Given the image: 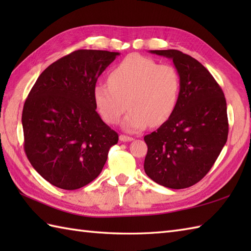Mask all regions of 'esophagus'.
I'll return each instance as SVG.
<instances>
[{"instance_id": "esophagus-1", "label": "esophagus", "mask_w": 251, "mask_h": 251, "mask_svg": "<svg viewBox=\"0 0 251 251\" xmlns=\"http://www.w3.org/2000/svg\"><path fill=\"white\" fill-rule=\"evenodd\" d=\"M120 140L123 141V142H129V141L134 140V138L129 137V136H126V135H121L120 136Z\"/></svg>"}]
</instances>
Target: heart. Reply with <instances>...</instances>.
<instances>
[{
    "mask_svg": "<svg viewBox=\"0 0 251 251\" xmlns=\"http://www.w3.org/2000/svg\"><path fill=\"white\" fill-rule=\"evenodd\" d=\"M181 79L177 69L152 58L130 54L112 69L108 84L95 85L93 97L101 117L116 124L127 109L124 129L136 132L165 124L177 109Z\"/></svg>",
    "mask_w": 251,
    "mask_h": 251,
    "instance_id": "obj_1",
    "label": "heart"
}]
</instances>
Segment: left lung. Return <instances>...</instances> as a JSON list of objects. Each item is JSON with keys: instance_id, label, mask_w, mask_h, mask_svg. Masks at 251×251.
<instances>
[{"instance_id": "1", "label": "left lung", "mask_w": 251, "mask_h": 251, "mask_svg": "<svg viewBox=\"0 0 251 251\" xmlns=\"http://www.w3.org/2000/svg\"><path fill=\"white\" fill-rule=\"evenodd\" d=\"M172 59L180 74L177 109L155 131L145 136V172L169 189H185L209 172L227 140L226 101L209 71L182 51L150 50Z\"/></svg>"}]
</instances>
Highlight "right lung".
<instances>
[{
    "mask_svg": "<svg viewBox=\"0 0 251 251\" xmlns=\"http://www.w3.org/2000/svg\"><path fill=\"white\" fill-rule=\"evenodd\" d=\"M120 52L78 50L41 73L23 110L25 152L52 185L76 190L99 176L119 135L96 111L93 90Z\"/></svg>",
    "mask_w": 251,
    "mask_h": 251,
    "instance_id": "right-lung-1",
    "label": "right lung"
}]
</instances>
